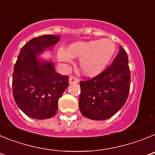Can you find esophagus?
Masks as SVG:
<instances>
[{"label":"esophagus","mask_w":155,"mask_h":155,"mask_svg":"<svg viewBox=\"0 0 155 155\" xmlns=\"http://www.w3.org/2000/svg\"><path fill=\"white\" fill-rule=\"evenodd\" d=\"M77 82H78V79L76 78L75 77L71 76L69 78V83L70 84H73V83H77Z\"/></svg>","instance_id":"obj_1"}]
</instances>
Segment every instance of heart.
<instances>
[{"mask_svg":"<svg viewBox=\"0 0 155 155\" xmlns=\"http://www.w3.org/2000/svg\"><path fill=\"white\" fill-rule=\"evenodd\" d=\"M116 52L113 40L105 38L91 41H79L70 44L68 49L60 48L57 58L71 62L72 57H80L79 64L84 74L93 76L101 73L109 64Z\"/></svg>","mask_w":155,"mask_h":155,"instance_id":"b5f03b06","label":"heart"}]
</instances>
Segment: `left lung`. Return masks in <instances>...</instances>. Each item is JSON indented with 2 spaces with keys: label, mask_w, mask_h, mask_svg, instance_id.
Returning <instances> with one entry per match:
<instances>
[{
  "label": "left lung",
  "mask_w": 155,
  "mask_h": 155,
  "mask_svg": "<svg viewBox=\"0 0 155 155\" xmlns=\"http://www.w3.org/2000/svg\"><path fill=\"white\" fill-rule=\"evenodd\" d=\"M79 109L84 117L104 120L114 116L124 105L130 86L128 57L124 48L109 68L91 79L80 82Z\"/></svg>",
  "instance_id": "left-lung-1"
}]
</instances>
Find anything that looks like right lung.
I'll return each instance as SVG.
<instances>
[{
	"mask_svg": "<svg viewBox=\"0 0 155 155\" xmlns=\"http://www.w3.org/2000/svg\"><path fill=\"white\" fill-rule=\"evenodd\" d=\"M57 35L35 37L21 47L12 78L13 96L28 116L46 120L57 113L58 100L68 87V76L57 73L51 61L39 56L60 40Z\"/></svg>",
	"mask_w": 155,
	"mask_h": 155,
	"instance_id": "add662e5",
	"label": "right lung"
}]
</instances>
